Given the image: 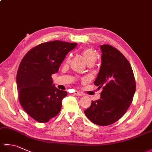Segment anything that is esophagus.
<instances>
[{
  "mask_svg": "<svg viewBox=\"0 0 152 152\" xmlns=\"http://www.w3.org/2000/svg\"><path fill=\"white\" fill-rule=\"evenodd\" d=\"M74 95H76V96H81L82 95V93H80V92H79V91H74Z\"/></svg>",
  "mask_w": 152,
  "mask_h": 152,
  "instance_id": "obj_1",
  "label": "esophagus"
}]
</instances>
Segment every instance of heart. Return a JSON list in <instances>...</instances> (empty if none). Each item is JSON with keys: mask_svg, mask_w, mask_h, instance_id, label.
<instances>
[{"mask_svg": "<svg viewBox=\"0 0 152 152\" xmlns=\"http://www.w3.org/2000/svg\"><path fill=\"white\" fill-rule=\"evenodd\" d=\"M82 54L84 58L86 63L88 64H94L96 59H97V56H96V53H95V51L91 49V48H86V49L83 50L82 51ZM70 57L69 56L66 59V63H69L70 61Z\"/></svg>", "mask_w": 152, "mask_h": 152, "instance_id": "b5f03b06", "label": "heart"}]
</instances>
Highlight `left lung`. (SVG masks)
<instances>
[{"mask_svg":"<svg viewBox=\"0 0 152 152\" xmlns=\"http://www.w3.org/2000/svg\"><path fill=\"white\" fill-rule=\"evenodd\" d=\"M101 64L94 82L102 87L101 98L84 113L95 124L106 126L119 120L129 107L136 90L134 74L128 60L110 45H101Z\"/></svg>","mask_w":152,"mask_h":152,"instance_id":"8db88e82","label":"left lung"}]
</instances>
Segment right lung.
<instances>
[{
    "label": "right lung",
    "mask_w": 152,
    "mask_h": 152,
    "mask_svg": "<svg viewBox=\"0 0 152 152\" xmlns=\"http://www.w3.org/2000/svg\"><path fill=\"white\" fill-rule=\"evenodd\" d=\"M76 46L59 40L42 43L21 60L16 76L19 101L36 121L46 123L61 111L67 92L56 88L51 75L58 72L67 53Z\"/></svg>",
    "instance_id": "right-lung-1"
}]
</instances>
